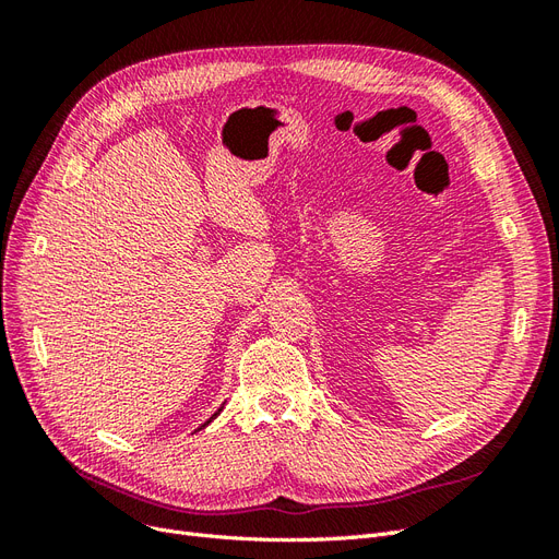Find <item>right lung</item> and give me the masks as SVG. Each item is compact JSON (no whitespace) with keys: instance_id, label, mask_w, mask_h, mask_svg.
Listing matches in <instances>:
<instances>
[{"instance_id":"1","label":"right lung","mask_w":559,"mask_h":559,"mask_svg":"<svg viewBox=\"0 0 559 559\" xmlns=\"http://www.w3.org/2000/svg\"><path fill=\"white\" fill-rule=\"evenodd\" d=\"M222 411H224V405H222V408H218V411H216V413H214V415H212V417H210V419H207V421H205V425H202V427H200V429H205V427H207V425H210V421H212V419H214V417H218V413H222Z\"/></svg>"}]
</instances>
